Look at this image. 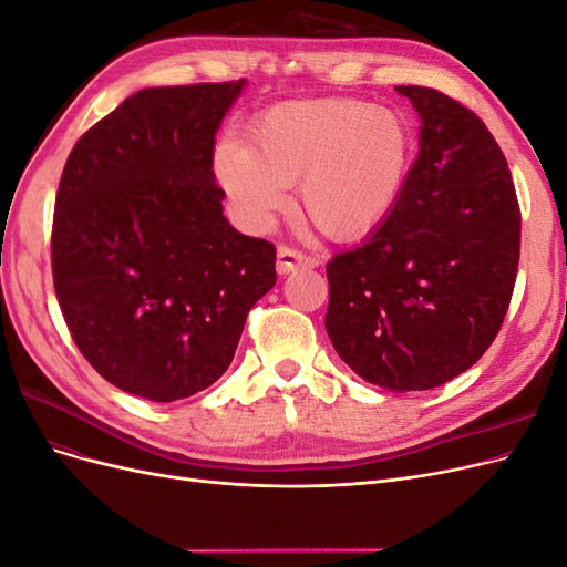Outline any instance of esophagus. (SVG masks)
Masks as SVG:
<instances>
[{
    "instance_id": "obj_1",
    "label": "esophagus",
    "mask_w": 567,
    "mask_h": 567,
    "mask_svg": "<svg viewBox=\"0 0 567 567\" xmlns=\"http://www.w3.org/2000/svg\"><path fill=\"white\" fill-rule=\"evenodd\" d=\"M317 260L312 255H305L298 248H290V246H279L277 250V271L279 274H290V271H298V269H315Z\"/></svg>"
}]
</instances>
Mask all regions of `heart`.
<instances>
[{"mask_svg":"<svg viewBox=\"0 0 567 567\" xmlns=\"http://www.w3.org/2000/svg\"><path fill=\"white\" fill-rule=\"evenodd\" d=\"M411 165V130L392 109L357 99H305L267 109L250 144L215 146L217 182L255 225H267L300 179L305 217L336 241L379 229L398 205Z\"/></svg>","mask_w":567,"mask_h":567,"instance_id":"b5f03b06","label":"heart"}]
</instances>
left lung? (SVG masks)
<instances>
[{
	"mask_svg": "<svg viewBox=\"0 0 567 567\" xmlns=\"http://www.w3.org/2000/svg\"><path fill=\"white\" fill-rule=\"evenodd\" d=\"M421 115L394 210L326 265V331L357 375L394 392L456 379L499 333L520 260V205L492 132L456 99L394 87Z\"/></svg>",
	"mask_w": 567,
	"mask_h": 567,
	"instance_id": "obj_1",
	"label": "left lung"
}]
</instances>
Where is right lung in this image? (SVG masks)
<instances>
[{"mask_svg":"<svg viewBox=\"0 0 567 567\" xmlns=\"http://www.w3.org/2000/svg\"><path fill=\"white\" fill-rule=\"evenodd\" d=\"M241 90L244 80L136 92L65 161L56 298L84 359L136 398L210 388L277 284V248L229 225L213 173L215 132Z\"/></svg>","mask_w":567,"mask_h":567,"instance_id":"1","label":"right lung"}]
</instances>
